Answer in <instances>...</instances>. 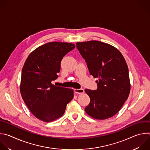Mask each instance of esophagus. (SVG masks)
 <instances>
[{"mask_svg": "<svg viewBox=\"0 0 150 150\" xmlns=\"http://www.w3.org/2000/svg\"><path fill=\"white\" fill-rule=\"evenodd\" d=\"M74 91L76 93H82L84 92V89L80 88V89H75Z\"/></svg>", "mask_w": 150, "mask_h": 150, "instance_id": "1", "label": "esophagus"}]
</instances>
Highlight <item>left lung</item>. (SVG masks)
Masks as SVG:
<instances>
[{"label":"left lung","instance_id":"obj_1","mask_svg":"<svg viewBox=\"0 0 150 150\" xmlns=\"http://www.w3.org/2000/svg\"><path fill=\"white\" fill-rule=\"evenodd\" d=\"M76 45L90 75L98 78L96 90L85 89L90 98L85 111L98 120L112 117L122 108L130 92L129 71L124 57L113 46L100 41L77 42Z\"/></svg>","mask_w":150,"mask_h":150}]
</instances>
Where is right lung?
<instances>
[{"instance_id":"right-lung-1","label":"right lung","mask_w":150,"mask_h":150,"mask_svg":"<svg viewBox=\"0 0 150 150\" xmlns=\"http://www.w3.org/2000/svg\"><path fill=\"white\" fill-rule=\"evenodd\" d=\"M75 47L71 43L51 42L33 51L22 70L20 91L30 112L44 122L62 117L74 97L72 89L56 86L63 57Z\"/></svg>"}]
</instances>
